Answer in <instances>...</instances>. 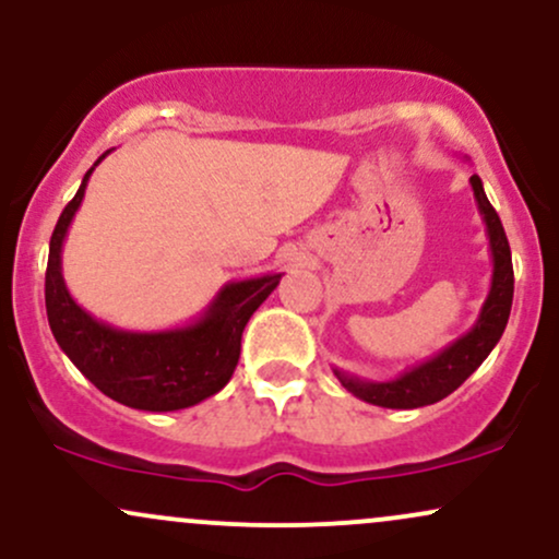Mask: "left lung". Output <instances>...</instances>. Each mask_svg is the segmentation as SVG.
<instances>
[{
  "label": "left lung",
  "mask_w": 559,
  "mask_h": 559,
  "mask_svg": "<svg viewBox=\"0 0 559 559\" xmlns=\"http://www.w3.org/2000/svg\"><path fill=\"white\" fill-rule=\"evenodd\" d=\"M473 197L478 202V213L486 223V236H489L491 249V288L480 307L476 325L452 342L439 355L428 357L426 362L415 365V368L404 370L402 376L391 378V381H362V378L344 373V370L333 368V376L342 381V386L355 394L357 400L376 404V407L391 409H413L426 407L444 396L452 394L454 389L463 386L465 378L478 370V365L489 357V352L502 338L507 318H510L512 292H515V275H512V254L510 243H507L502 221H499L497 210L486 199L484 183L478 176H471Z\"/></svg>",
  "instance_id": "obj_1"
}]
</instances>
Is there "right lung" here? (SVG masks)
I'll return each mask as SVG.
<instances>
[{"instance_id":"right-lung-1","label":"right lung","mask_w":559,"mask_h":559,"mask_svg":"<svg viewBox=\"0 0 559 559\" xmlns=\"http://www.w3.org/2000/svg\"><path fill=\"white\" fill-rule=\"evenodd\" d=\"M110 152L96 159L94 168ZM94 168L83 176L81 189L62 210L49 241L44 284L49 329L70 362L110 400L146 413L194 407L230 381L241 355V333L284 273L230 281L194 323L181 329L123 331L96 320L70 297L62 278V243Z\"/></svg>"}]
</instances>
